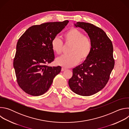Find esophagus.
I'll use <instances>...</instances> for the list:
<instances>
[{
    "mask_svg": "<svg viewBox=\"0 0 129 129\" xmlns=\"http://www.w3.org/2000/svg\"><path fill=\"white\" fill-rule=\"evenodd\" d=\"M67 69L66 68H64V67H62V69H61V71H64V70H66Z\"/></svg>",
    "mask_w": 129,
    "mask_h": 129,
    "instance_id": "34e87169",
    "label": "esophagus"
}]
</instances>
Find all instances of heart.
Here are the masks:
<instances>
[{
	"label": "heart",
	"instance_id": "1",
	"mask_svg": "<svg viewBox=\"0 0 129 129\" xmlns=\"http://www.w3.org/2000/svg\"><path fill=\"white\" fill-rule=\"evenodd\" d=\"M65 43L72 44L69 48V54L64 55L57 59V64L70 67L77 65L79 62L86 60L92 49V43L90 38L84 36L83 33L76 28H72L64 35ZM51 48L58 55L63 52V43L58 37H55L51 41Z\"/></svg>",
	"mask_w": 129,
	"mask_h": 129
}]
</instances>
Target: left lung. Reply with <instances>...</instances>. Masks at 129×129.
I'll use <instances>...</instances> for the list:
<instances>
[{
  "label": "left lung",
  "mask_w": 129,
  "mask_h": 129,
  "mask_svg": "<svg viewBox=\"0 0 129 129\" xmlns=\"http://www.w3.org/2000/svg\"><path fill=\"white\" fill-rule=\"evenodd\" d=\"M88 34L92 49L88 59L72 69L68 81L71 90L82 96H90L101 90L108 83L114 66L112 43L106 33L94 25L83 22L74 24Z\"/></svg>",
  "instance_id": "obj_1"
}]
</instances>
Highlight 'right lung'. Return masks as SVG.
I'll use <instances>...</instances> for the list:
<instances>
[{"mask_svg":"<svg viewBox=\"0 0 129 129\" xmlns=\"http://www.w3.org/2000/svg\"><path fill=\"white\" fill-rule=\"evenodd\" d=\"M68 22L65 20L33 25L18 40L13 66L18 84L26 93L43 94L60 72L61 66L47 64L54 59L52 40Z\"/></svg>","mask_w":129,"mask_h":129,"instance_id":"right-lung-1","label":"right lung"}]
</instances>
